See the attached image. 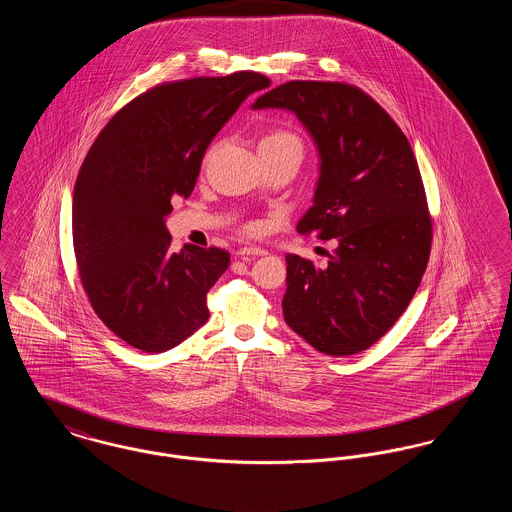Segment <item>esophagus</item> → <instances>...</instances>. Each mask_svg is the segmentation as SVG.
Wrapping results in <instances>:
<instances>
[{
	"mask_svg": "<svg viewBox=\"0 0 512 512\" xmlns=\"http://www.w3.org/2000/svg\"><path fill=\"white\" fill-rule=\"evenodd\" d=\"M240 257H259V255H267V249L263 247H255V245H245L242 249H238Z\"/></svg>",
	"mask_w": 512,
	"mask_h": 512,
	"instance_id": "obj_1",
	"label": "esophagus"
}]
</instances>
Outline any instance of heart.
<instances>
[{
  "instance_id": "heart-1",
  "label": "heart",
  "mask_w": 512,
  "mask_h": 512,
  "mask_svg": "<svg viewBox=\"0 0 512 512\" xmlns=\"http://www.w3.org/2000/svg\"><path fill=\"white\" fill-rule=\"evenodd\" d=\"M259 151H268V153H295L301 157L303 153V142L301 138L288 130V128H272L263 136Z\"/></svg>"
}]
</instances>
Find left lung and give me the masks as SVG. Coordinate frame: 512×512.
<instances>
[{
  "instance_id": "obj_1",
  "label": "left lung",
  "mask_w": 512,
  "mask_h": 512,
  "mask_svg": "<svg viewBox=\"0 0 512 512\" xmlns=\"http://www.w3.org/2000/svg\"><path fill=\"white\" fill-rule=\"evenodd\" d=\"M251 107L292 111L315 140L320 176L297 232L338 242L324 267L286 255V324L320 353H361L405 313L428 265L432 220L413 147L343 82L292 80Z\"/></svg>"
}]
</instances>
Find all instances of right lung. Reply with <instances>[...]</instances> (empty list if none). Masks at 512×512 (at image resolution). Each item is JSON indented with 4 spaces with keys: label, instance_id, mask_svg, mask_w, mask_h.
Returning <instances> with one entry per match:
<instances>
[{
    "label": "right lung",
    "instance_id": "right-lung-1",
    "mask_svg": "<svg viewBox=\"0 0 512 512\" xmlns=\"http://www.w3.org/2000/svg\"><path fill=\"white\" fill-rule=\"evenodd\" d=\"M259 73L190 78L151 88L107 122L78 172L73 244L82 286L103 324L128 345L163 353L207 318V292L228 268L219 247L171 251L165 217L190 197L201 161Z\"/></svg>",
    "mask_w": 512,
    "mask_h": 512
}]
</instances>
